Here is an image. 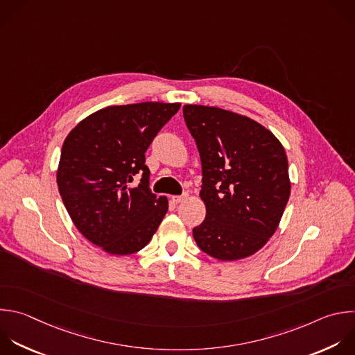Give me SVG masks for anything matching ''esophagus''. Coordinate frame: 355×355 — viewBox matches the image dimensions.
I'll use <instances>...</instances> for the list:
<instances>
[{"mask_svg":"<svg viewBox=\"0 0 355 355\" xmlns=\"http://www.w3.org/2000/svg\"><path fill=\"white\" fill-rule=\"evenodd\" d=\"M187 198H188V195H187V193H184V195H174V196H171V199H173V202H174V203H180V202L185 200Z\"/></svg>","mask_w":355,"mask_h":355,"instance_id":"34e87169","label":"esophagus"}]
</instances>
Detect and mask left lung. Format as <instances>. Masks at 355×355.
<instances>
[{
    "label": "left lung",
    "mask_w": 355,
    "mask_h": 355,
    "mask_svg": "<svg viewBox=\"0 0 355 355\" xmlns=\"http://www.w3.org/2000/svg\"><path fill=\"white\" fill-rule=\"evenodd\" d=\"M182 112L200 156L206 206L193 239L216 259L248 258L275 234L288 202L286 150L250 116L198 104H185Z\"/></svg>",
    "instance_id": "obj_1"
}]
</instances>
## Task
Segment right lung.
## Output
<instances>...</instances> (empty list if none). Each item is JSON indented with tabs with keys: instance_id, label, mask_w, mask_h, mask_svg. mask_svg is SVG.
I'll return each mask as SVG.
<instances>
[{
	"instance_id": "obj_1",
	"label": "right lung",
	"mask_w": 355,
	"mask_h": 355,
	"mask_svg": "<svg viewBox=\"0 0 355 355\" xmlns=\"http://www.w3.org/2000/svg\"><path fill=\"white\" fill-rule=\"evenodd\" d=\"M180 103L110 105L82 120L65 138L58 191L75 227L111 255H131L149 244L168 210L149 189L145 152L180 110ZM141 184L131 187L135 175Z\"/></svg>"
}]
</instances>
